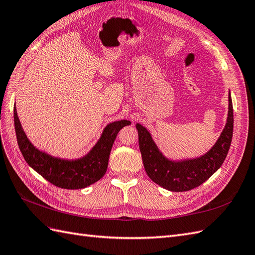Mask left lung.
I'll return each mask as SVG.
<instances>
[{
  "label": "left lung",
  "instance_id": "1",
  "mask_svg": "<svg viewBox=\"0 0 255 255\" xmlns=\"http://www.w3.org/2000/svg\"><path fill=\"white\" fill-rule=\"evenodd\" d=\"M228 101V117L223 132L210 151L196 159L183 161L167 159L159 152L147 130L140 124H136L143 165L149 179L166 190L186 192L199 186L210 178L224 162L232 143L234 114L231 95Z\"/></svg>",
  "mask_w": 255,
  "mask_h": 255
}]
</instances>
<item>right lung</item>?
<instances>
[{
  "label": "right lung",
  "mask_w": 255,
  "mask_h": 255,
  "mask_svg": "<svg viewBox=\"0 0 255 255\" xmlns=\"http://www.w3.org/2000/svg\"><path fill=\"white\" fill-rule=\"evenodd\" d=\"M14 122L18 145L28 165L51 184L68 190L89 186L106 174L111 148L117 133L123 127L131 124L129 121L109 124L104 128L100 140L86 156L75 160H64L38 151L31 144L21 128L16 107L14 108Z\"/></svg>",
  "instance_id": "obj_1"
}]
</instances>
